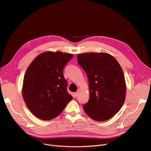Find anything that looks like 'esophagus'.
Wrapping results in <instances>:
<instances>
[{
    "instance_id": "obj_1",
    "label": "esophagus",
    "mask_w": 151,
    "mask_h": 151,
    "mask_svg": "<svg viewBox=\"0 0 151 151\" xmlns=\"http://www.w3.org/2000/svg\"><path fill=\"white\" fill-rule=\"evenodd\" d=\"M79 90H78V91L75 93V97H77L78 96V95H79Z\"/></svg>"
}]
</instances>
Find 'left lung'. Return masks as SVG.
<instances>
[{
  "instance_id": "8db88e82",
  "label": "left lung",
  "mask_w": 151,
  "mask_h": 151,
  "mask_svg": "<svg viewBox=\"0 0 151 151\" xmlns=\"http://www.w3.org/2000/svg\"><path fill=\"white\" fill-rule=\"evenodd\" d=\"M77 58L88 80L90 96L84 110L97 122L111 118L125 101L126 86L121 66L106 53L78 54Z\"/></svg>"
}]
</instances>
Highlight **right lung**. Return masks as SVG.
I'll return each mask as SVG.
<instances>
[{
	"label": "right lung",
	"mask_w": 151,
	"mask_h": 151,
	"mask_svg": "<svg viewBox=\"0 0 151 151\" xmlns=\"http://www.w3.org/2000/svg\"><path fill=\"white\" fill-rule=\"evenodd\" d=\"M73 57L61 52H46L36 56L25 72L22 96L28 109L42 120L59 115L73 97L67 90L63 69Z\"/></svg>",
	"instance_id": "add662e5"
}]
</instances>
